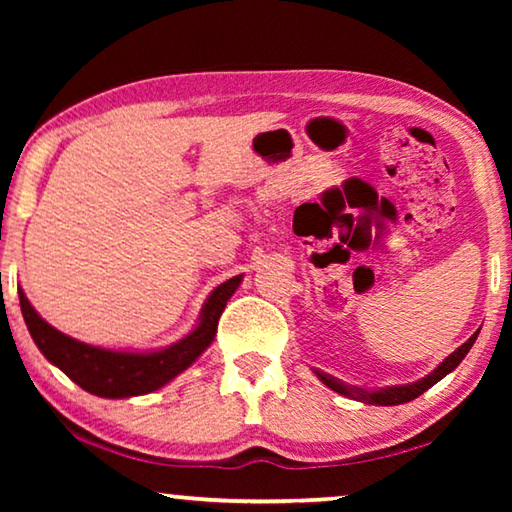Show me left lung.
I'll list each match as a JSON object with an SVG mask.
<instances>
[{
	"instance_id": "left-lung-1",
	"label": "left lung",
	"mask_w": 512,
	"mask_h": 512,
	"mask_svg": "<svg viewBox=\"0 0 512 512\" xmlns=\"http://www.w3.org/2000/svg\"><path fill=\"white\" fill-rule=\"evenodd\" d=\"M476 336H479V332H474L470 339H467L461 345V348H456L443 363H440L438 368H433L427 377L413 381V384L386 386V388H379V391H366V388L343 384L341 379L327 375V372H323V370H314V372L327 388H332V391L350 397V400H357V402H363V404H375V406H395V404H404V402L415 400V397H420L424 391H429L433 384H438L440 379L447 377L449 372H452L458 366V363L465 359V354L470 352V348L476 341Z\"/></svg>"
}]
</instances>
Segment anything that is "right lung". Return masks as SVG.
Returning a JSON list of instances; mask_svg holds the SVG:
<instances>
[{"instance_id":"right-lung-1","label":"right lung","mask_w":512,"mask_h":512,"mask_svg":"<svg viewBox=\"0 0 512 512\" xmlns=\"http://www.w3.org/2000/svg\"><path fill=\"white\" fill-rule=\"evenodd\" d=\"M241 280H244V275L230 277L210 293L196 327L185 339L176 341L169 348L151 352L108 350L76 341L72 336L58 332L56 327H51L31 307L22 289H17V293H20L22 316L29 327L31 339L38 345V350L45 354L47 361L63 370L83 391L108 397V400H121V397L158 391V388L169 384L171 379H176L180 372L192 366L214 341L219 318Z\"/></svg>"}]
</instances>
